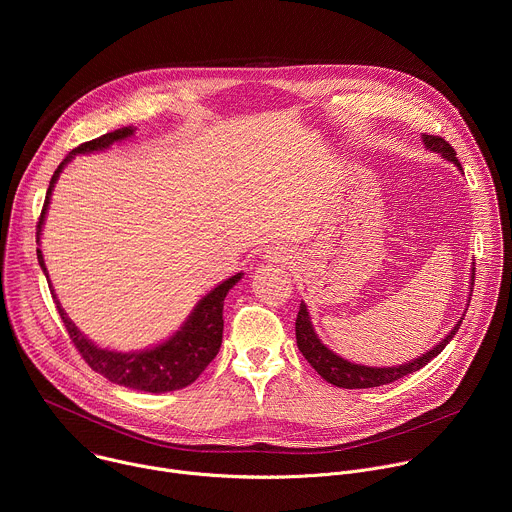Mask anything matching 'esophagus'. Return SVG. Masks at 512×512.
Masks as SVG:
<instances>
[{
    "label": "esophagus",
    "mask_w": 512,
    "mask_h": 512,
    "mask_svg": "<svg viewBox=\"0 0 512 512\" xmlns=\"http://www.w3.org/2000/svg\"><path fill=\"white\" fill-rule=\"evenodd\" d=\"M265 259H269L271 263H279V265H287L289 263V255L285 253V251H281V249H273V251H267V255H265Z\"/></svg>",
    "instance_id": "1"
}]
</instances>
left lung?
<instances>
[{"instance_id": "left-lung-1", "label": "left lung", "mask_w": 512, "mask_h": 512, "mask_svg": "<svg viewBox=\"0 0 512 512\" xmlns=\"http://www.w3.org/2000/svg\"><path fill=\"white\" fill-rule=\"evenodd\" d=\"M421 139H423V145L429 152L440 154L444 160L452 162L462 172V166L456 158V152L448 141H444L442 137H437V135H423ZM468 289L472 294V289H474V267H472V279H470ZM468 306H470V300H468ZM462 320L464 318H460L456 322V326L446 334V338H442V342H437L425 354H421V356H417V358H413L405 364H399V367H367V364L350 362V360L338 356L336 352H332L318 338V334L314 330V324H312V318H310V312H308V306L304 302L300 304V312H298V320H296V340H298L300 352L306 356V360L316 369V373L322 379H326L328 383H332L336 387H342V389H371V387H381V385L393 383V381H397L405 375H411V373L419 371L421 367H425V364L431 358H435L450 344V340L456 336Z\"/></svg>"}]
</instances>
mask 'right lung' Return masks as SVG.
<instances>
[{
	"label": "right lung",
	"instance_id": "obj_1",
	"mask_svg": "<svg viewBox=\"0 0 512 512\" xmlns=\"http://www.w3.org/2000/svg\"><path fill=\"white\" fill-rule=\"evenodd\" d=\"M133 133H135V127H131V125L115 129L97 139L81 143L79 148L72 150L60 162V166L52 174V180H50V186L46 192V200L42 206L40 221H38V231H36L38 245H40V235H42V227L46 221V212L50 206V196H52L54 184L58 182L62 170L72 162V158L81 156V154L103 152V150L111 148L113 143L131 137ZM36 253H38V263L48 279V287L52 291L56 310H58L72 342H75V346L79 348L81 356L87 360L89 367L115 385L143 391V393L178 391V389L192 385L200 377V373L208 367L210 360L216 356V352H218V348H221V342H223L225 298L229 294V289H233L243 277V273H237V275L225 279L223 283H218L214 289H210L204 298L198 300V304L194 306L190 316L168 340H164L152 348H143V350H135V352H117V350L101 348L95 342H91L75 326V322L66 316L64 308L60 306L54 289H52L40 247L36 249Z\"/></svg>",
	"mask_w": 512,
	"mask_h": 512
}]
</instances>
